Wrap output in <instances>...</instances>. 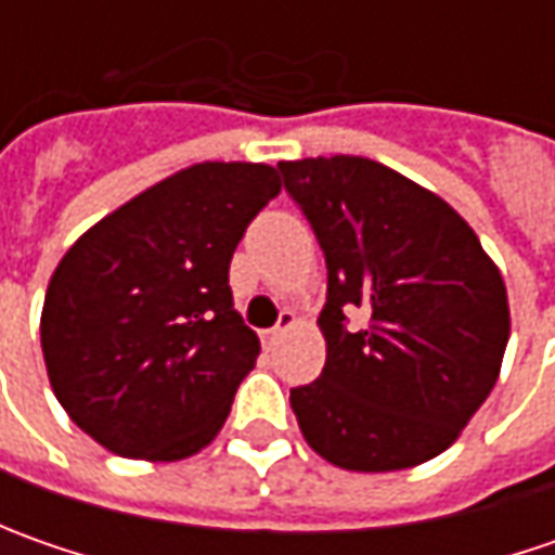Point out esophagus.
I'll use <instances>...</instances> for the list:
<instances>
[{
    "instance_id": "obj_1",
    "label": "esophagus",
    "mask_w": 555,
    "mask_h": 555,
    "mask_svg": "<svg viewBox=\"0 0 555 555\" xmlns=\"http://www.w3.org/2000/svg\"><path fill=\"white\" fill-rule=\"evenodd\" d=\"M293 324H296V314H293V311H281V321H278L271 331L262 333V343H266V346H274V343H278V339H281Z\"/></svg>"
}]
</instances>
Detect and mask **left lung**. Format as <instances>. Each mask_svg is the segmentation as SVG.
I'll list each match as a JSON object with an SVG mask.
<instances>
[{
    "label": "left lung",
    "mask_w": 555,
    "mask_h": 555,
    "mask_svg": "<svg viewBox=\"0 0 555 555\" xmlns=\"http://www.w3.org/2000/svg\"><path fill=\"white\" fill-rule=\"evenodd\" d=\"M327 262V361L289 404L333 466L392 473L438 457L491 395L509 339L501 271L448 203L383 163H278ZM361 308L365 324L348 327Z\"/></svg>",
    "instance_id": "left-lung-1"
}]
</instances>
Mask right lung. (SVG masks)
Returning <instances> with one entry per match:
<instances>
[{"mask_svg": "<svg viewBox=\"0 0 555 555\" xmlns=\"http://www.w3.org/2000/svg\"><path fill=\"white\" fill-rule=\"evenodd\" d=\"M281 194L266 163H197L76 241L42 306V354L76 426L119 457L182 460L224 426L259 336L228 268Z\"/></svg>", "mask_w": 555, "mask_h": 555, "instance_id": "1", "label": "right lung"}]
</instances>
